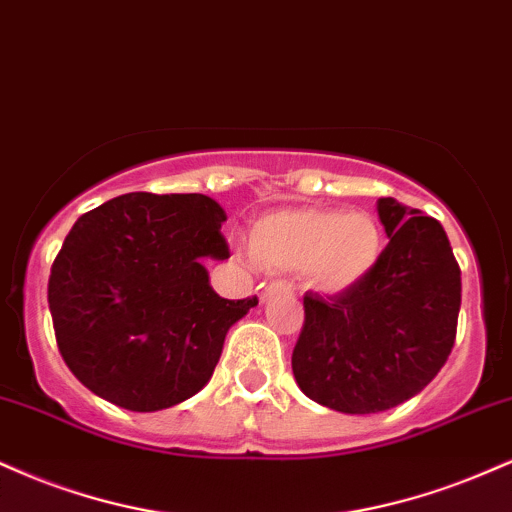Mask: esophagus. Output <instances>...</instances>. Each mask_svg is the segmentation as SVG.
<instances>
[{
    "instance_id": "esophagus-1",
    "label": "esophagus",
    "mask_w": 512,
    "mask_h": 512,
    "mask_svg": "<svg viewBox=\"0 0 512 512\" xmlns=\"http://www.w3.org/2000/svg\"><path fill=\"white\" fill-rule=\"evenodd\" d=\"M279 293H291V286H288V283H272V286H267V288H262L260 291V303H267L269 298H274V295H279Z\"/></svg>"
}]
</instances>
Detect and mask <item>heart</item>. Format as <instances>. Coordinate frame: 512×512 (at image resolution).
<instances>
[{
    "label": "heart",
    "mask_w": 512,
    "mask_h": 512,
    "mask_svg": "<svg viewBox=\"0 0 512 512\" xmlns=\"http://www.w3.org/2000/svg\"><path fill=\"white\" fill-rule=\"evenodd\" d=\"M250 252L267 272H305L319 293L341 295L377 269L384 231L367 212L288 207L255 221Z\"/></svg>",
    "instance_id": "heart-1"
}]
</instances>
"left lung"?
Segmentation results:
<instances>
[{"label": "left lung", "mask_w": 512, "mask_h": 512, "mask_svg": "<svg viewBox=\"0 0 512 512\" xmlns=\"http://www.w3.org/2000/svg\"><path fill=\"white\" fill-rule=\"evenodd\" d=\"M389 245L353 291L305 293L293 350L300 391L346 415L417 396L446 365L460 312V267L439 221L393 197L377 202Z\"/></svg>", "instance_id": "obj_1"}]
</instances>
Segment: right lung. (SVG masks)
<instances>
[{
    "mask_svg": "<svg viewBox=\"0 0 512 512\" xmlns=\"http://www.w3.org/2000/svg\"><path fill=\"white\" fill-rule=\"evenodd\" d=\"M224 207L200 193H128L83 214L49 274L59 353L83 386L133 412L207 386L224 338L257 298L226 300L205 260H226Z\"/></svg>",
    "mask_w": 512,
    "mask_h": 512,
    "instance_id": "right-lung-1",
    "label": "right lung"
}]
</instances>
